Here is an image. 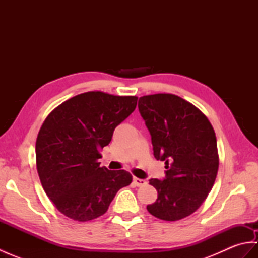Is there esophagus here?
Masks as SVG:
<instances>
[{
	"label": "esophagus",
	"mask_w": 258,
	"mask_h": 258,
	"mask_svg": "<svg viewBox=\"0 0 258 258\" xmlns=\"http://www.w3.org/2000/svg\"><path fill=\"white\" fill-rule=\"evenodd\" d=\"M133 183H134L136 186H144V185H146V180H145V179H142V178L134 177V178H133Z\"/></svg>",
	"instance_id": "34e87169"
}]
</instances>
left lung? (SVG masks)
<instances>
[{
	"label": "left lung",
	"mask_w": 258,
	"mask_h": 258,
	"mask_svg": "<svg viewBox=\"0 0 258 258\" xmlns=\"http://www.w3.org/2000/svg\"><path fill=\"white\" fill-rule=\"evenodd\" d=\"M139 109L154 156L166 168L164 180L150 179L157 200L146 208L160 220L179 221L203 204L215 183L220 165L215 132L204 113L177 95L142 96Z\"/></svg>",
	"instance_id": "left-lung-1"
}]
</instances>
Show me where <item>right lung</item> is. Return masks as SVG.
Masks as SVG:
<instances>
[{
	"mask_svg": "<svg viewBox=\"0 0 258 258\" xmlns=\"http://www.w3.org/2000/svg\"><path fill=\"white\" fill-rule=\"evenodd\" d=\"M136 104V96L94 91L47 115L36 139V168L43 189L63 215L78 222L100 217L117 191L132 183L128 172L101 167L98 158Z\"/></svg>",
	"mask_w": 258,
	"mask_h": 258,
	"instance_id": "right-lung-1",
	"label": "right lung"
}]
</instances>
